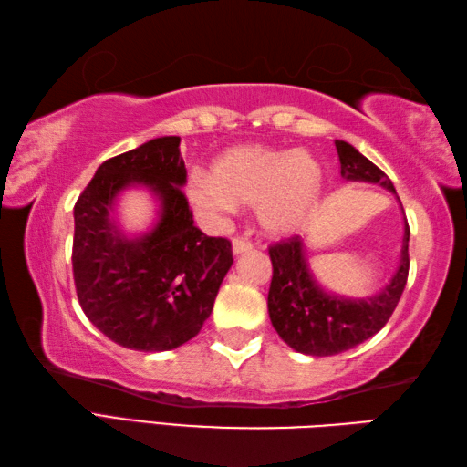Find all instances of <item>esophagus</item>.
Returning a JSON list of instances; mask_svg holds the SVG:
<instances>
[{"instance_id": "esophagus-1", "label": "esophagus", "mask_w": 467, "mask_h": 467, "mask_svg": "<svg viewBox=\"0 0 467 467\" xmlns=\"http://www.w3.org/2000/svg\"><path fill=\"white\" fill-rule=\"evenodd\" d=\"M232 250H234V254H244V252L252 250V244L248 240H244V238H234Z\"/></svg>"}]
</instances>
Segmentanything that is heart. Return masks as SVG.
Instances as JSON below:
<instances>
[{"label": "heart", "instance_id": "obj_1", "mask_svg": "<svg viewBox=\"0 0 467 467\" xmlns=\"http://www.w3.org/2000/svg\"><path fill=\"white\" fill-rule=\"evenodd\" d=\"M188 199L204 217L217 219L254 207L260 229L271 238L299 234L322 196V168L312 153L246 143L227 147L211 166L196 171Z\"/></svg>", "mask_w": 467, "mask_h": 467}]
</instances>
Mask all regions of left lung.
<instances>
[{
	"label": "left lung",
	"mask_w": 467,
	"mask_h": 467,
	"mask_svg": "<svg viewBox=\"0 0 467 467\" xmlns=\"http://www.w3.org/2000/svg\"><path fill=\"white\" fill-rule=\"evenodd\" d=\"M337 151L342 178L381 184L396 194L389 178L353 145L337 141ZM408 240H410V227L406 221L396 275L378 296L363 299H347L326 293L309 271L304 242L299 235L273 244L268 248L273 263L268 316L275 330L297 353L312 357L345 353L375 337L388 324L404 293L408 268H410Z\"/></svg>",
	"instance_id": "8db88e82"
}]
</instances>
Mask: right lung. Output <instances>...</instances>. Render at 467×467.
Returning <instances> with one entry per match:
<instances>
[{
	"mask_svg": "<svg viewBox=\"0 0 467 467\" xmlns=\"http://www.w3.org/2000/svg\"><path fill=\"white\" fill-rule=\"evenodd\" d=\"M184 182L180 137H158L106 160L73 209L79 306L125 348L161 353L194 338L234 265L229 240L194 225ZM130 185H145L161 201L159 221L139 239H127L111 219L116 196Z\"/></svg>",
	"mask_w": 467,
	"mask_h": 467,
	"instance_id": "obj_1",
	"label": "right lung"
}]
</instances>
